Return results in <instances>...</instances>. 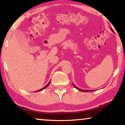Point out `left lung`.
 Returning a JSON list of instances; mask_svg holds the SVG:
<instances>
[{
    "instance_id": "obj_1",
    "label": "left lung",
    "mask_w": 125,
    "mask_h": 125,
    "mask_svg": "<svg viewBox=\"0 0 125 125\" xmlns=\"http://www.w3.org/2000/svg\"><path fill=\"white\" fill-rule=\"evenodd\" d=\"M111 30L113 31V32H114V30H113V29H112V27H111ZM115 33V32H114ZM73 86H74V87L77 89H78V90H79V91H80V92H93V91H94V90H83V89H79V88H77V86H75L73 84Z\"/></svg>"
}]
</instances>
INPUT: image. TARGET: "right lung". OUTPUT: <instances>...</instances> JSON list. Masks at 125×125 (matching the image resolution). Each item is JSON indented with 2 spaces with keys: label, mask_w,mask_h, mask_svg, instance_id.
Returning a JSON list of instances; mask_svg holds the SVG:
<instances>
[{
  "label": "right lung",
  "mask_w": 125,
  "mask_h": 125,
  "mask_svg": "<svg viewBox=\"0 0 125 125\" xmlns=\"http://www.w3.org/2000/svg\"><path fill=\"white\" fill-rule=\"evenodd\" d=\"M50 82H51V80H50V81L49 82V83H48L47 84V85H46L45 86H44V87L43 88H42V89H40V90H37V91H35V92H40V91H42V90H43V89H45L46 88H47V86H48V85H49V84H50Z\"/></svg>",
  "instance_id": "right-lung-1"
}]
</instances>
